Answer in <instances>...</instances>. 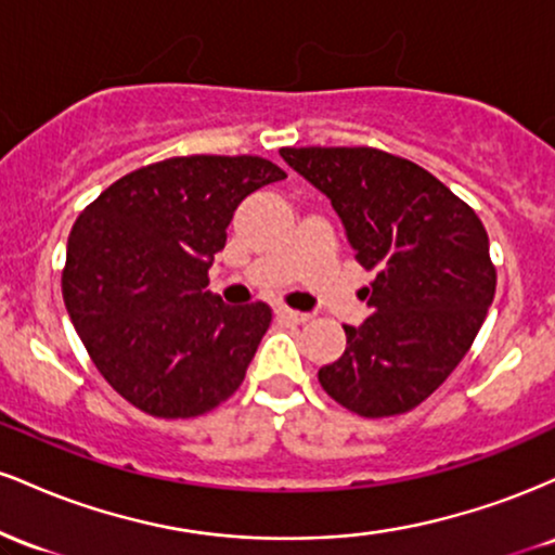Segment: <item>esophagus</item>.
I'll return each mask as SVG.
<instances>
[{"instance_id":"esophagus-1","label":"esophagus","mask_w":555,"mask_h":555,"mask_svg":"<svg viewBox=\"0 0 555 555\" xmlns=\"http://www.w3.org/2000/svg\"><path fill=\"white\" fill-rule=\"evenodd\" d=\"M276 318H282V321H289V323H305V321H310V313H299V310H292V308H284V305H279Z\"/></svg>"}]
</instances>
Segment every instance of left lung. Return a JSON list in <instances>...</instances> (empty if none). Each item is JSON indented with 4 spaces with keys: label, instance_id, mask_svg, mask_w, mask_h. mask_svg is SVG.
Returning a JSON list of instances; mask_svg holds the SVG:
<instances>
[{
    "label": "left lung",
    "instance_id": "left-lung-1",
    "mask_svg": "<svg viewBox=\"0 0 555 555\" xmlns=\"http://www.w3.org/2000/svg\"><path fill=\"white\" fill-rule=\"evenodd\" d=\"M328 197L360 266L375 271L373 315L344 326L347 349L318 371L323 391L360 417L415 410L473 347L495 295L488 232L441 180L367 149H282Z\"/></svg>",
    "mask_w": 555,
    "mask_h": 555
}]
</instances>
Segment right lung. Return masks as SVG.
Listing matches in <instances>:
<instances>
[{
  "instance_id": "obj_1",
  "label": "right lung",
  "mask_w": 555,
  "mask_h": 555,
  "mask_svg": "<svg viewBox=\"0 0 555 555\" xmlns=\"http://www.w3.org/2000/svg\"><path fill=\"white\" fill-rule=\"evenodd\" d=\"M284 177L260 156H175L109 184L75 221L67 313L106 384L145 415H206L245 380L271 308L221 302L208 269L240 203Z\"/></svg>"
}]
</instances>
